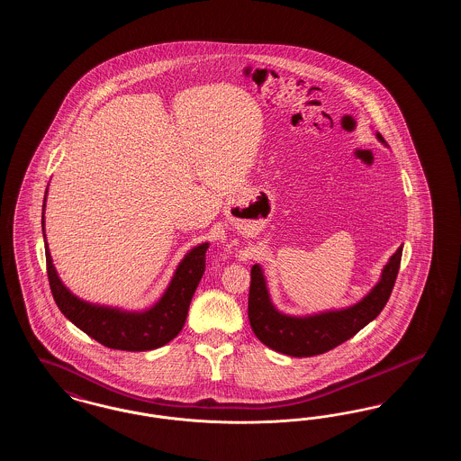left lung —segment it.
Segmentation results:
<instances>
[{"label": "left lung", "instance_id": "left-lung-1", "mask_svg": "<svg viewBox=\"0 0 461 461\" xmlns=\"http://www.w3.org/2000/svg\"><path fill=\"white\" fill-rule=\"evenodd\" d=\"M375 136L389 147L380 132H375ZM401 256L402 245L384 266L372 290L356 304L303 316L286 314L273 304L263 267L261 264H254L249 292V321L252 331L269 349L292 357H309L340 346L365 329L387 304L394 288Z\"/></svg>", "mask_w": 461, "mask_h": 461}]
</instances>
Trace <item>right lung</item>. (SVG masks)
Wrapping results in <instances>:
<instances>
[{"instance_id":"add662e5","label":"right lung","mask_w":461,"mask_h":461,"mask_svg":"<svg viewBox=\"0 0 461 461\" xmlns=\"http://www.w3.org/2000/svg\"><path fill=\"white\" fill-rule=\"evenodd\" d=\"M46 197L48 188L44 192L41 216L48 280L53 299L67 320L110 349L152 351L171 342L186 321L188 307L205 269V250L209 243L202 241L185 254L176 267L169 285L154 306L141 311H130L122 307L89 303L72 294L57 273L44 233Z\"/></svg>"}]
</instances>
